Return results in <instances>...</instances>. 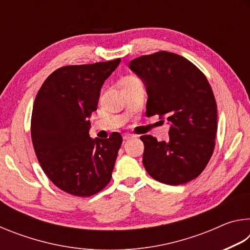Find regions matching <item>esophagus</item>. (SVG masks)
Returning <instances> with one entry per match:
<instances>
[{
    "label": "esophagus",
    "instance_id": "obj_1",
    "mask_svg": "<svg viewBox=\"0 0 250 250\" xmlns=\"http://www.w3.org/2000/svg\"><path fill=\"white\" fill-rule=\"evenodd\" d=\"M131 138H134V135L131 134V133H125L124 134V140H129V139H131Z\"/></svg>",
    "mask_w": 250,
    "mask_h": 250
}]
</instances>
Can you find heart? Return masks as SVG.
Instances as JSON below:
<instances>
[{"label":"heart","mask_w":250,"mask_h":250,"mask_svg":"<svg viewBox=\"0 0 250 250\" xmlns=\"http://www.w3.org/2000/svg\"><path fill=\"white\" fill-rule=\"evenodd\" d=\"M137 78H134V77H126L125 80H124V83H125V82H131V80H135Z\"/></svg>","instance_id":"heart-1"}]
</instances>
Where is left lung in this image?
Wrapping results in <instances>:
<instances>
[{"label": "left lung", "instance_id": "left-lung-1", "mask_svg": "<svg viewBox=\"0 0 250 250\" xmlns=\"http://www.w3.org/2000/svg\"><path fill=\"white\" fill-rule=\"evenodd\" d=\"M129 68L146 87V116L170 125L168 140L142 135L143 166L154 180L181 185L208 163L217 132V105L208 80L180 55L158 52L133 59Z\"/></svg>", "mask_w": 250, "mask_h": 250}]
</instances>
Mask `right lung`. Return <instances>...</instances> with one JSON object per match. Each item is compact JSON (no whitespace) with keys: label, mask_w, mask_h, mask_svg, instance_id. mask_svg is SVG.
<instances>
[{"label":"right lung","mask_w":250,"mask_h":250,"mask_svg":"<svg viewBox=\"0 0 250 250\" xmlns=\"http://www.w3.org/2000/svg\"><path fill=\"white\" fill-rule=\"evenodd\" d=\"M120 62L62 67L35 98L31 134L37 160L48 179L71 195H94L111 180L122 138L118 132L90 138L89 119L104 80Z\"/></svg>","instance_id":"add662e5"}]
</instances>
